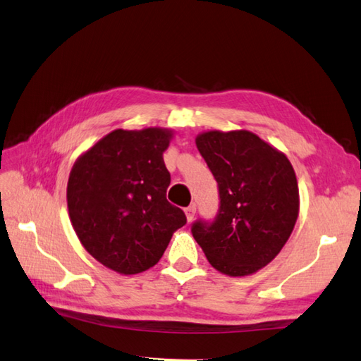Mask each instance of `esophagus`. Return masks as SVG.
<instances>
[{
	"label": "esophagus",
	"instance_id": "34e87169",
	"mask_svg": "<svg viewBox=\"0 0 361 361\" xmlns=\"http://www.w3.org/2000/svg\"><path fill=\"white\" fill-rule=\"evenodd\" d=\"M185 212H186V217H188V220H189V221H192V220H194V217H195V212H197L195 204H190V206H188V208L185 209Z\"/></svg>",
	"mask_w": 361,
	"mask_h": 361
}]
</instances>
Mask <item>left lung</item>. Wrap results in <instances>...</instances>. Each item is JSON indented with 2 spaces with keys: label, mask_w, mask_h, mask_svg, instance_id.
<instances>
[{
  "label": "left lung",
  "mask_w": 361,
  "mask_h": 361,
  "mask_svg": "<svg viewBox=\"0 0 361 361\" xmlns=\"http://www.w3.org/2000/svg\"><path fill=\"white\" fill-rule=\"evenodd\" d=\"M219 188L212 220L190 231L216 270L247 276L270 264L293 231L299 192L287 157L247 130L206 132L195 140Z\"/></svg>",
  "instance_id": "obj_1"
}]
</instances>
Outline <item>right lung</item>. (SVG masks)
<instances>
[{
	"mask_svg": "<svg viewBox=\"0 0 361 361\" xmlns=\"http://www.w3.org/2000/svg\"><path fill=\"white\" fill-rule=\"evenodd\" d=\"M171 132L114 130L75 161L66 198L83 247L122 274L149 270L164 255L172 234L186 225L167 202L171 173L163 159Z\"/></svg>",
	"mask_w": 361,
	"mask_h": 361,
	"instance_id": "right-lung-1",
	"label": "right lung"
}]
</instances>
